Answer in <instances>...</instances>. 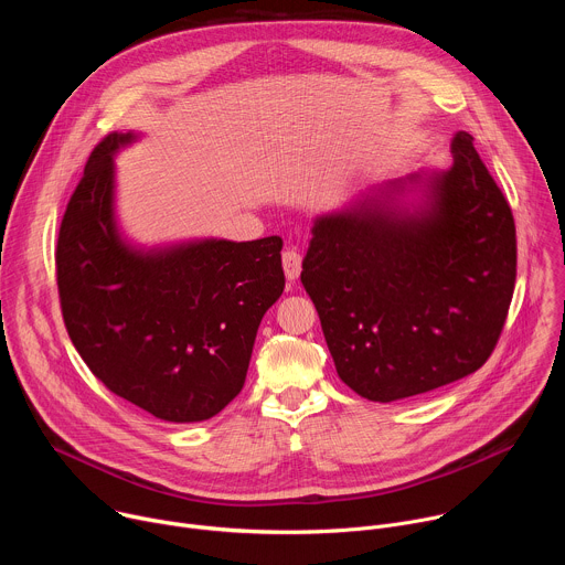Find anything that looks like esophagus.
Here are the masks:
<instances>
[{
    "label": "esophagus",
    "mask_w": 565,
    "mask_h": 565,
    "mask_svg": "<svg viewBox=\"0 0 565 565\" xmlns=\"http://www.w3.org/2000/svg\"><path fill=\"white\" fill-rule=\"evenodd\" d=\"M281 264H284V273L288 281H297L299 273H301V255L297 250H286L281 255Z\"/></svg>",
    "instance_id": "1"
}]
</instances>
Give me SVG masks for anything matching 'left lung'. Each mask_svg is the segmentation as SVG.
Returning <instances> with one entry per match:
<instances>
[{"label":"left lung","instance_id":"1","mask_svg":"<svg viewBox=\"0 0 565 565\" xmlns=\"http://www.w3.org/2000/svg\"><path fill=\"white\" fill-rule=\"evenodd\" d=\"M467 131L454 163L371 185L317 214L301 262L338 375L393 402L478 371L516 279L512 210Z\"/></svg>","mask_w":565,"mask_h":565}]
</instances>
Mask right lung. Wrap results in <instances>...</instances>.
I'll return each instance as SVG.
<instances>
[{
	"label": "right lung",
	"mask_w": 565,
	"mask_h": 565,
	"mask_svg": "<svg viewBox=\"0 0 565 565\" xmlns=\"http://www.w3.org/2000/svg\"><path fill=\"white\" fill-rule=\"evenodd\" d=\"M142 134L92 151L57 236L68 338L109 391L166 423L216 416L244 388L266 310L284 292L279 236L138 246L116 214V156Z\"/></svg>",
	"instance_id": "obj_1"
}]
</instances>
